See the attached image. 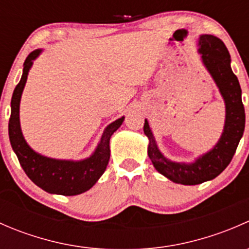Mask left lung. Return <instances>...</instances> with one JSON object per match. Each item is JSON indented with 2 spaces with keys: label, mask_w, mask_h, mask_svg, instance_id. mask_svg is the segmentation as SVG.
<instances>
[{
  "label": "left lung",
  "mask_w": 249,
  "mask_h": 249,
  "mask_svg": "<svg viewBox=\"0 0 249 249\" xmlns=\"http://www.w3.org/2000/svg\"><path fill=\"white\" fill-rule=\"evenodd\" d=\"M199 53L203 65L217 84L225 102V124L217 144L192 164L166 159L158 148L148 120H144L145 136L149 140L148 157L158 172L175 183L184 185L201 184L220 175L231 161L238 142L245 131L246 114L241 97V87L230 66V54L218 37L202 35L199 38Z\"/></svg>",
  "instance_id": "8db88e82"
}]
</instances>
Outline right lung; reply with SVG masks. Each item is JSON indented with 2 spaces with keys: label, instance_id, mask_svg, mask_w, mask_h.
I'll use <instances>...</instances> for the list:
<instances>
[{
  "label": "right lung",
  "instance_id": "obj_1",
  "mask_svg": "<svg viewBox=\"0 0 249 249\" xmlns=\"http://www.w3.org/2000/svg\"><path fill=\"white\" fill-rule=\"evenodd\" d=\"M41 52L42 49H37L30 53L24 62L21 79L14 89L8 124L9 141L22 170L35 184L50 194L66 195V196L82 194L89 190L106 170L110 155V136L119 129L124 122V117L117 119L105 129L94 154L88 159L80 161L52 159L31 149L20 129L19 106L27 74L34 64V60L41 54Z\"/></svg>",
  "mask_w": 249,
  "mask_h": 249
}]
</instances>
